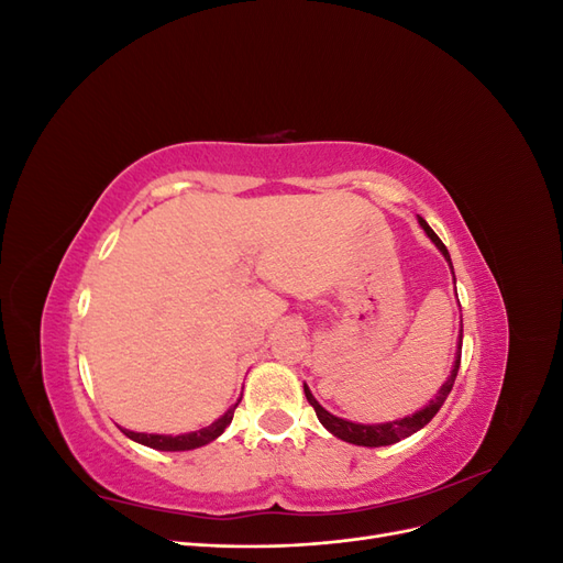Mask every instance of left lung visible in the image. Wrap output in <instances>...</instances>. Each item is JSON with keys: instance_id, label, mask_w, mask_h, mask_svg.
Returning <instances> with one entry per match:
<instances>
[{"instance_id": "left-lung-1", "label": "left lung", "mask_w": 563, "mask_h": 563, "mask_svg": "<svg viewBox=\"0 0 563 563\" xmlns=\"http://www.w3.org/2000/svg\"><path fill=\"white\" fill-rule=\"evenodd\" d=\"M420 225H422L424 232H428L430 240L437 244V249H439L441 253H444V258L451 263V255H449L444 242H441L439 236L434 234V230H432L428 223H424L422 218H420ZM451 269H453V267H451ZM460 350H463V329H460V343H457V356H455L453 371H451L449 380H446L444 385H441L439 395H437L428 406H424L422 411H418V413H413V416H408V418H401V420H395V422L356 424V422H350V420H343V418H335V416H331V413L327 411V408L319 406V401L312 397V391L308 389V385H305V397H308V401H310V406L314 408V413H317V418H319V422L323 424V428H327L333 437L347 441V444H356V446H389V444H397V441H401V439H406V437H411L413 432H418L420 428H424V424H428V422L437 416L441 404L446 401L449 391H451V387H453V383H455L457 368H460Z\"/></svg>"}]
</instances>
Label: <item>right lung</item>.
Instances as JSON below:
<instances>
[{
    "label": "right lung",
    "instance_id": "add662e5",
    "mask_svg": "<svg viewBox=\"0 0 563 563\" xmlns=\"http://www.w3.org/2000/svg\"><path fill=\"white\" fill-rule=\"evenodd\" d=\"M242 401V399H240ZM240 401H236L230 411L218 418L216 422H211L209 428H201L197 432H190V434H178V437H166V434H143V432H131V430H122L129 439L139 441V444H145L150 449H157V451H190V449H199L203 444H209V441H213L216 437H220L225 432L228 424L232 422L234 418V408L240 406Z\"/></svg>",
    "mask_w": 563,
    "mask_h": 563
}]
</instances>
